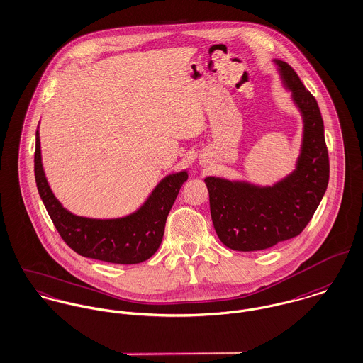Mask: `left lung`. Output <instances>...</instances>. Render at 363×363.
<instances>
[{"label": "left lung", "mask_w": 363, "mask_h": 363, "mask_svg": "<svg viewBox=\"0 0 363 363\" xmlns=\"http://www.w3.org/2000/svg\"><path fill=\"white\" fill-rule=\"evenodd\" d=\"M303 118L297 169L273 187L206 177L213 228L234 251H261L297 237L329 184V152L319 105L289 64L276 61Z\"/></svg>", "instance_id": "8db88e82"}]
</instances>
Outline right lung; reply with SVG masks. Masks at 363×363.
Instances as JSON below:
<instances>
[{"instance_id": "right-lung-1", "label": "right lung", "mask_w": 363, "mask_h": 363, "mask_svg": "<svg viewBox=\"0 0 363 363\" xmlns=\"http://www.w3.org/2000/svg\"><path fill=\"white\" fill-rule=\"evenodd\" d=\"M34 177L44 206L66 244L79 255L109 264H140L160 248L166 218L187 172L174 173L155 187L145 203L132 215L121 219H89L70 213L52 194L41 165L40 137L35 132Z\"/></svg>"}]
</instances>
